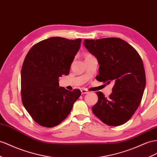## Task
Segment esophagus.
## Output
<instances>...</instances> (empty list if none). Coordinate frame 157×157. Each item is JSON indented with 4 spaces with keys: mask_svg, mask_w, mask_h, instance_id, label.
<instances>
[{
    "mask_svg": "<svg viewBox=\"0 0 157 157\" xmlns=\"http://www.w3.org/2000/svg\"><path fill=\"white\" fill-rule=\"evenodd\" d=\"M88 92L86 90V89H81V93L82 94H87Z\"/></svg>",
    "mask_w": 157,
    "mask_h": 157,
    "instance_id": "obj_1",
    "label": "esophagus"
}]
</instances>
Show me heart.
<instances>
[{
    "instance_id": "heart-1",
    "label": "heart",
    "mask_w": 157,
    "mask_h": 157,
    "mask_svg": "<svg viewBox=\"0 0 157 157\" xmlns=\"http://www.w3.org/2000/svg\"><path fill=\"white\" fill-rule=\"evenodd\" d=\"M90 56V55H87L86 57H87V56Z\"/></svg>"
}]
</instances>
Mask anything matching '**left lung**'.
<instances>
[{
  "label": "left lung",
  "instance_id": "left-lung-1",
  "mask_svg": "<svg viewBox=\"0 0 157 157\" xmlns=\"http://www.w3.org/2000/svg\"><path fill=\"white\" fill-rule=\"evenodd\" d=\"M84 47L98 60L100 82H114L108 98L97 92L98 100L92 108L94 115L110 126L124 124L141 103L146 84L145 69L137 52L120 38L85 40Z\"/></svg>",
  "mask_w": 157,
  "mask_h": 157
}]
</instances>
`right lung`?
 <instances>
[{"mask_svg":"<svg viewBox=\"0 0 157 157\" xmlns=\"http://www.w3.org/2000/svg\"><path fill=\"white\" fill-rule=\"evenodd\" d=\"M82 40L53 37L29 51L21 70V95L24 106L36 123L53 128L70 113L81 94L78 89L67 90L59 77L69 75Z\"/></svg>","mask_w":157,"mask_h":157,"instance_id":"right-lung-1","label":"right lung"}]
</instances>
